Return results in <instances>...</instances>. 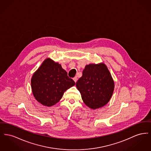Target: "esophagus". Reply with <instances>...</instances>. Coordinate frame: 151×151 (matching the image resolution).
I'll return each mask as SVG.
<instances>
[{"label":"esophagus","mask_w":151,"mask_h":151,"mask_svg":"<svg viewBox=\"0 0 151 151\" xmlns=\"http://www.w3.org/2000/svg\"><path fill=\"white\" fill-rule=\"evenodd\" d=\"M73 80H74V81L76 83V82L77 81V80H78V78H77V77H76V76L74 77V78H73Z\"/></svg>","instance_id":"obj_1"}]
</instances>
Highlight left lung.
<instances>
[{"label": "left lung", "mask_w": 151, "mask_h": 151, "mask_svg": "<svg viewBox=\"0 0 151 151\" xmlns=\"http://www.w3.org/2000/svg\"><path fill=\"white\" fill-rule=\"evenodd\" d=\"M114 81L104 63L86 65L83 75L76 83L83 102L95 109L109 102L114 91Z\"/></svg>", "instance_id": "left-lung-1"}]
</instances>
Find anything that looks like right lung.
<instances>
[{
	"label": "right lung",
	"instance_id": "add662e5",
	"mask_svg": "<svg viewBox=\"0 0 151 151\" xmlns=\"http://www.w3.org/2000/svg\"><path fill=\"white\" fill-rule=\"evenodd\" d=\"M31 88L36 100L45 106H52L60 101L64 92L75 83L62 65L47 58L34 73Z\"/></svg>",
	"mask_w": 151,
	"mask_h": 151
}]
</instances>
